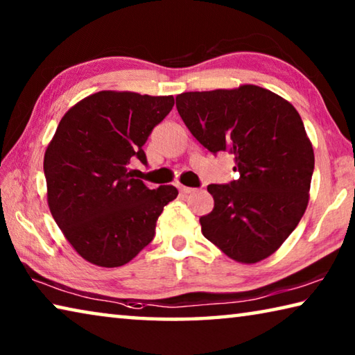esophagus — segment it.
Instances as JSON below:
<instances>
[{
	"label": "esophagus",
	"mask_w": 355,
	"mask_h": 355,
	"mask_svg": "<svg viewBox=\"0 0 355 355\" xmlns=\"http://www.w3.org/2000/svg\"><path fill=\"white\" fill-rule=\"evenodd\" d=\"M180 191H182L183 194H192V192H196L197 189L196 188H189V186H182V188H180Z\"/></svg>",
	"instance_id": "1"
}]
</instances>
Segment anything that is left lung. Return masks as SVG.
Returning a JSON list of instances; mask_svg holds the SVG:
<instances>
[{
	"mask_svg": "<svg viewBox=\"0 0 355 355\" xmlns=\"http://www.w3.org/2000/svg\"><path fill=\"white\" fill-rule=\"evenodd\" d=\"M175 100L191 135L214 155L235 156L239 172L230 183L208 186L214 208L200 218L203 236L241 263L274 254L305 213L315 169L299 112L254 84Z\"/></svg>",
	"mask_w": 355,
	"mask_h": 355,
	"instance_id": "left-lung-1",
	"label": "left lung"
}]
</instances>
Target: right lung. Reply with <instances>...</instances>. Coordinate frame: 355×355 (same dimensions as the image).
<instances>
[{"mask_svg": "<svg viewBox=\"0 0 355 355\" xmlns=\"http://www.w3.org/2000/svg\"><path fill=\"white\" fill-rule=\"evenodd\" d=\"M173 97L101 91L65 112L44 158L48 207L84 260L123 266L155 236L175 186L150 188L130 164H147L144 144Z\"/></svg>", "mask_w": 355, "mask_h": 355, "instance_id": "1", "label": "right lung"}]
</instances>
